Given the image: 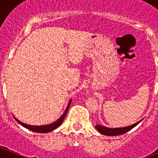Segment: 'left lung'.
Instances as JSON below:
<instances>
[{"instance_id":"obj_1","label":"left lung","mask_w":158,"mask_h":158,"mask_svg":"<svg viewBox=\"0 0 158 158\" xmlns=\"http://www.w3.org/2000/svg\"><path fill=\"white\" fill-rule=\"evenodd\" d=\"M140 122L141 121H139V122L133 124L131 126L122 128H107L105 127L100 126V125H96V128L98 130L100 133L103 134V135H107V136H115V135H123V134L127 133L130 130H131L132 128L135 127V126H137Z\"/></svg>"}]
</instances>
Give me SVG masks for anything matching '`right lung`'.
Returning a JSON list of instances; mask_svg holds the SVG:
<instances>
[{
  "label": "right lung",
  "instance_id": "right-lung-1",
  "mask_svg": "<svg viewBox=\"0 0 158 158\" xmlns=\"http://www.w3.org/2000/svg\"><path fill=\"white\" fill-rule=\"evenodd\" d=\"M70 104H71V100L69 102V104H68V106H67L66 109H65L63 115L60 117V118H58L56 122L50 124V125H45V126H31V125H27V124L23 123L18 120L17 118H15V117H14V118H15V119H16V120L20 124V125H22L23 127H26L27 129L30 130V131H35V132H38V133H47V132H50V131H54V130H55L56 128H58L61 124H62V123L63 122L64 120V118H65V115H66L67 111H68V110H69V105H70Z\"/></svg>",
  "mask_w": 158,
  "mask_h": 158
}]
</instances>
